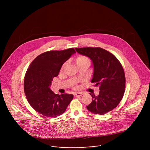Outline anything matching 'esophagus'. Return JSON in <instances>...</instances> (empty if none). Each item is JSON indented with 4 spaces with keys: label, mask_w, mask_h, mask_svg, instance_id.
<instances>
[{
    "label": "esophagus",
    "mask_w": 150,
    "mask_h": 150,
    "mask_svg": "<svg viewBox=\"0 0 150 150\" xmlns=\"http://www.w3.org/2000/svg\"><path fill=\"white\" fill-rule=\"evenodd\" d=\"M83 94V93H82V92H76V93H75L74 94V96L75 97H77V96H81Z\"/></svg>",
    "instance_id": "obj_1"
}]
</instances>
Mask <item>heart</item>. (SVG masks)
I'll return each instance as SVG.
<instances>
[{
  "label": "heart",
  "instance_id": "heart-1",
  "mask_svg": "<svg viewBox=\"0 0 150 150\" xmlns=\"http://www.w3.org/2000/svg\"><path fill=\"white\" fill-rule=\"evenodd\" d=\"M86 62H89V59L84 55H79L76 58V63L77 65L79 66L81 64H83ZM64 64L62 67V69L64 68Z\"/></svg>",
  "mask_w": 150,
  "mask_h": 150
}]
</instances>
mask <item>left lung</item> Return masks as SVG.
<instances>
[{
    "mask_svg": "<svg viewBox=\"0 0 150 150\" xmlns=\"http://www.w3.org/2000/svg\"><path fill=\"white\" fill-rule=\"evenodd\" d=\"M80 54L89 57L93 64L91 83L99 86L98 96H92L87 109L96 114L103 115L117 107L125 89V76L122 66L111 52L100 47L76 48Z\"/></svg>",
    "mask_w": 150,
    "mask_h": 150,
    "instance_id": "left-lung-1",
    "label": "left lung"
}]
</instances>
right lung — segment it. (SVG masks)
I'll return each instance as SVG.
<instances>
[{
    "label": "right lung",
    "instance_id": "add662e5",
    "mask_svg": "<svg viewBox=\"0 0 150 150\" xmlns=\"http://www.w3.org/2000/svg\"><path fill=\"white\" fill-rule=\"evenodd\" d=\"M75 52L73 48L45 52L38 56L27 69L23 83L26 99L35 110L45 117L62 114L73 98L71 94H55L50 86L64 62Z\"/></svg>",
    "mask_w": 150,
    "mask_h": 150
}]
</instances>
